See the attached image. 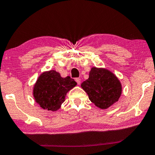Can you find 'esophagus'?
Masks as SVG:
<instances>
[{
    "mask_svg": "<svg viewBox=\"0 0 155 155\" xmlns=\"http://www.w3.org/2000/svg\"><path fill=\"white\" fill-rule=\"evenodd\" d=\"M75 81H76V82H77L78 85H80V84H81V80L80 79V78H75Z\"/></svg>",
    "mask_w": 155,
    "mask_h": 155,
    "instance_id": "34e87169",
    "label": "esophagus"
}]
</instances>
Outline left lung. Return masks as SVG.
I'll return each instance as SVG.
<instances>
[{
    "mask_svg": "<svg viewBox=\"0 0 155 155\" xmlns=\"http://www.w3.org/2000/svg\"><path fill=\"white\" fill-rule=\"evenodd\" d=\"M81 88L97 107L107 109L118 102L122 91L121 83L115 74L105 68L93 67L89 78L83 81Z\"/></svg>",
    "mask_w": 155,
    "mask_h": 155,
    "instance_id": "8db88e82",
    "label": "left lung"
}]
</instances>
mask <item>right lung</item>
<instances>
[{"label": "right lung", "mask_w": 155, "mask_h": 155, "mask_svg": "<svg viewBox=\"0 0 155 155\" xmlns=\"http://www.w3.org/2000/svg\"><path fill=\"white\" fill-rule=\"evenodd\" d=\"M76 85L69 76L62 78L55 70L46 71L40 74L34 84L33 96L41 108L56 111L65 101L67 92Z\"/></svg>", "instance_id": "obj_1"}]
</instances>
